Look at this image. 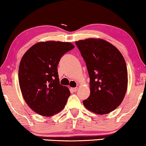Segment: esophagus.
<instances>
[{
	"label": "esophagus",
	"instance_id": "1",
	"mask_svg": "<svg viewBox=\"0 0 146 146\" xmlns=\"http://www.w3.org/2000/svg\"><path fill=\"white\" fill-rule=\"evenodd\" d=\"M77 90H78V88H71V90L73 92H77Z\"/></svg>",
	"mask_w": 146,
	"mask_h": 146
}]
</instances>
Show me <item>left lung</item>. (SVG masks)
<instances>
[{"label":"left lung","mask_w":146,"mask_h":146,"mask_svg":"<svg viewBox=\"0 0 146 146\" xmlns=\"http://www.w3.org/2000/svg\"><path fill=\"white\" fill-rule=\"evenodd\" d=\"M86 63L90 95L84 106L98 114L115 110L126 94L128 74L124 57L114 46L100 38L75 42Z\"/></svg>","instance_id":"1"}]
</instances>
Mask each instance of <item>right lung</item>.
Instances as JSON below:
<instances>
[{
  "label": "right lung",
  "instance_id": "1",
  "mask_svg": "<svg viewBox=\"0 0 146 146\" xmlns=\"http://www.w3.org/2000/svg\"><path fill=\"white\" fill-rule=\"evenodd\" d=\"M70 42H40L27 50L19 67V83L29 108L44 117H52L63 109L71 95L60 84L57 67L63 54L74 48Z\"/></svg>",
  "mask_w": 146,
  "mask_h": 146
}]
</instances>
